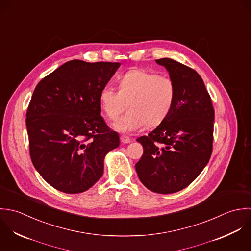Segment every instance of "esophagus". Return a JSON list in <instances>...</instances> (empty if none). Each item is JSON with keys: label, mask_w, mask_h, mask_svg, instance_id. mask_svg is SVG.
Listing matches in <instances>:
<instances>
[{"label": "esophagus", "mask_w": 251, "mask_h": 251, "mask_svg": "<svg viewBox=\"0 0 251 251\" xmlns=\"http://www.w3.org/2000/svg\"><path fill=\"white\" fill-rule=\"evenodd\" d=\"M120 141H121V143H123V144H129V143H131V139H130L128 136H126V135H122V136L120 137Z\"/></svg>", "instance_id": "34e87169"}]
</instances>
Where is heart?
Masks as SVG:
<instances>
[{
  "label": "heart",
  "mask_w": 251,
  "mask_h": 251,
  "mask_svg": "<svg viewBox=\"0 0 251 251\" xmlns=\"http://www.w3.org/2000/svg\"><path fill=\"white\" fill-rule=\"evenodd\" d=\"M119 90L105 86L100 92V107L106 117L115 120L129 102V110L114 123L119 132L157 126L170 114L176 97L175 80L169 75L145 70H132L119 80Z\"/></svg>",
  "instance_id": "1"
}]
</instances>
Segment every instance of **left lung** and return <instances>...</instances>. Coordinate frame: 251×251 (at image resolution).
<instances>
[{"label":"left lung","instance_id":"left-lung-1","mask_svg":"<svg viewBox=\"0 0 251 251\" xmlns=\"http://www.w3.org/2000/svg\"><path fill=\"white\" fill-rule=\"evenodd\" d=\"M176 86L175 104L167 118L137 141L144 153L136 164L140 180L151 191L171 194L192 183L212 152L214 109L200 75L170 58L156 60Z\"/></svg>","mask_w":251,"mask_h":251}]
</instances>
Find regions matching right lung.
<instances>
[{
    "label": "right lung",
    "mask_w": 251,
    "mask_h": 251,
    "mask_svg": "<svg viewBox=\"0 0 251 251\" xmlns=\"http://www.w3.org/2000/svg\"><path fill=\"white\" fill-rule=\"evenodd\" d=\"M119 63L72 60L36 86L26 113L34 167L55 189L88 190L102 176L103 159L119 136L100 115V90Z\"/></svg>",
    "instance_id": "obj_1"
}]
</instances>
